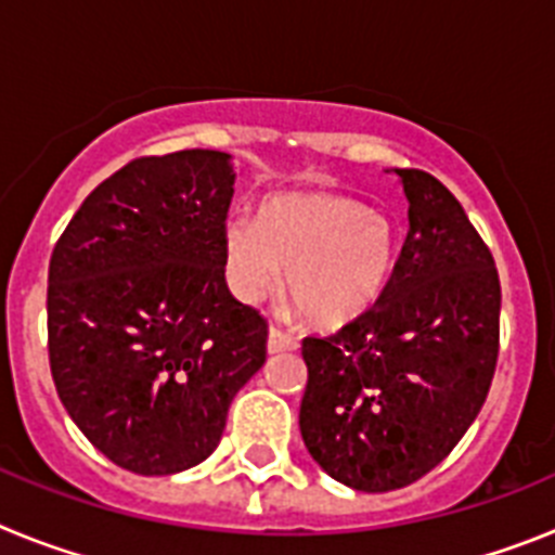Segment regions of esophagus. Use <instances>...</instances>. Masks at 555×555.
<instances>
[{
    "mask_svg": "<svg viewBox=\"0 0 555 555\" xmlns=\"http://www.w3.org/2000/svg\"><path fill=\"white\" fill-rule=\"evenodd\" d=\"M300 347V338L292 336V333L281 331L278 325L269 327V341H267V350L269 352H286V350H297Z\"/></svg>",
    "mask_w": 555,
    "mask_h": 555,
    "instance_id": "1",
    "label": "esophagus"
}]
</instances>
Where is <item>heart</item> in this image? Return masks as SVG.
<instances>
[{
  "instance_id": "b5f03b06",
  "label": "heart",
  "mask_w": 555,
  "mask_h": 555,
  "mask_svg": "<svg viewBox=\"0 0 555 555\" xmlns=\"http://www.w3.org/2000/svg\"><path fill=\"white\" fill-rule=\"evenodd\" d=\"M224 278L242 302L286 283L313 325L341 327L370 311L389 283L395 230L389 219L341 194L269 199L258 214L230 217L222 230Z\"/></svg>"
}]
</instances>
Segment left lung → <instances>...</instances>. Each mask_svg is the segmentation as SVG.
I'll return each instance as SVG.
<instances>
[{
	"label": "left lung",
	"instance_id": "obj_1",
	"mask_svg": "<svg viewBox=\"0 0 555 555\" xmlns=\"http://www.w3.org/2000/svg\"><path fill=\"white\" fill-rule=\"evenodd\" d=\"M409 233L384 294L331 336L302 338L308 453L358 492L403 489L461 442L492 386L500 278L459 199L397 169Z\"/></svg>",
	"mask_w": 555,
	"mask_h": 555
}]
</instances>
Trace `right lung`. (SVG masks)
<instances>
[{"label":"right lung","mask_w":555,"mask_h":555,"mask_svg":"<svg viewBox=\"0 0 555 555\" xmlns=\"http://www.w3.org/2000/svg\"><path fill=\"white\" fill-rule=\"evenodd\" d=\"M235 171L217 150L144 155L102 180L49 258V370L116 467L171 475L217 450L269 325L224 281Z\"/></svg>","instance_id":"add662e5"}]
</instances>
